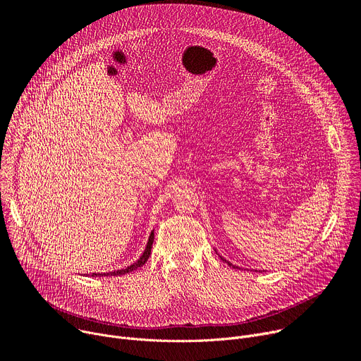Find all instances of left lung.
Wrapping results in <instances>:
<instances>
[{
    "instance_id": "obj_1",
    "label": "left lung",
    "mask_w": 361,
    "mask_h": 361,
    "mask_svg": "<svg viewBox=\"0 0 361 361\" xmlns=\"http://www.w3.org/2000/svg\"><path fill=\"white\" fill-rule=\"evenodd\" d=\"M221 258H222V259H224V261H226V259H225V258H224V257H221ZM226 262H228V264H229V266H232V267H233V269H239V267H236V266H233V264H232V262H229V261H226Z\"/></svg>"
}]
</instances>
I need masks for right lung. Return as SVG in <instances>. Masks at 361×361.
<instances>
[{
  "label": "right lung",
  "mask_w": 361,
  "mask_h": 361,
  "mask_svg": "<svg viewBox=\"0 0 361 361\" xmlns=\"http://www.w3.org/2000/svg\"><path fill=\"white\" fill-rule=\"evenodd\" d=\"M152 244H154V231L151 232V235H149V239H148V244H147V248H145V251H143V254L140 255V258L136 261V262H133L132 266H128L126 269H122V270H114V271H110V273H102V274H99V273H92V277H106V276H122V274H126V273H132L133 270H136V269H139V267H142L143 264H145L147 261H148V258H149V255H151V250H152Z\"/></svg>",
  "instance_id": "1"
}]
</instances>
